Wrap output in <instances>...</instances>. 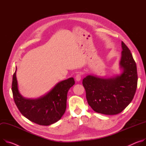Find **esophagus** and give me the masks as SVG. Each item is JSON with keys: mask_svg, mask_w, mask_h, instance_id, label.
Instances as JSON below:
<instances>
[{"mask_svg": "<svg viewBox=\"0 0 146 146\" xmlns=\"http://www.w3.org/2000/svg\"><path fill=\"white\" fill-rule=\"evenodd\" d=\"M75 79L76 81H79V80H80V79H81V74H78L75 76Z\"/></svg>", "mask_w": 146, "mask_h": 146, "instance_id": "34e87169", "label": "esophagus"}]
</instances>
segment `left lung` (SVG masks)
<instances>
[{
	"label": "left lung",
	"instance_id": "obj_1",
	"mask_svg": "<svg viewBox=\"0 0 146 146\" xmlns=\"http://www.w3.org/2000/svg\"><path fill=\"white\" fill-rule=\"evenodd\" d=\"M121 46L120 74L111 77L88 75L82 80L88 103L96 112L118 114L133 99L137 84L136 64L130 50L123 42Z\"/></svg>",
	"mask_w": 146,
	"mask_h": 146
}]
</instances>
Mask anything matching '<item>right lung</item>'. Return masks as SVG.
I'll return each instance as SVG.
<instances>
[{"label": "right lung", "mask_w": 146, "mask_h": 146, "mask_svg": "<svg viewBox=\"0 0 146 146\" xmlns=\"http://www.w3.org/2000/svg\"><path fill=\"white\" fill-rule=\"evenodd\" d=\"M16 71L13 74L12 92L14 102L21 114L40 125H52L61 119L67 107V93L75 84L73 78L57 83L49 92L36 99H27L19 92Z\"/></svg>", "instance_id": "1"}]
</instances>
